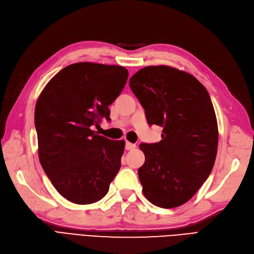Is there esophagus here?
<instances>
[{"label":"esophagus","instance_id":"obj_1","mask_svg":"<svg viewBox=\"0 0 254 254\" xmlns=\"http://www.w3.org/2000/svg\"><path fill=\"white\" fill-rule=\"evenodd\" d=\"M135 147V144H132V143H130V142H126V145H125V148L127 149V150H131V149H133Z\"/></svg>","mask_w":254,"mask_h":254}]
</instances>
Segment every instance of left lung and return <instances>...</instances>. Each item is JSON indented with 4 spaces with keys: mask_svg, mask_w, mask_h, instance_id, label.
Listing matches in <instances>:
<instances>
[{
    "mask_svg": "<svg viewBox=\"0 0 254 254\" xmlns=\"http://www.w3.org/2000/svg\"><path fill=\"white\" fill-rule=\"evenodd\" d=\"M129 86L147 123L163 128L158 143L140 144L145 162L138 170L143 193L162 208L188 202L215 164L218 126L209 94L190 73L169 66L135 72Z\"/></svg>",
    "mask_w": 254,
    "mask_h": 254,
    "instance_id": "8db88e82",
    "label": "left lung"
}]
</instances>
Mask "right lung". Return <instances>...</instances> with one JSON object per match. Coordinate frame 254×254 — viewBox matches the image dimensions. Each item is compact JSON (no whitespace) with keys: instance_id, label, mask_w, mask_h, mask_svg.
Returning a JSON list of instances; mask_svg holds the SVG:
<instances>
[{"instance_id":"add662e5","label":"right lung","mask_w":254,"mask_h":254,"mask_svg":"<svg viewBox=\"0 0 254 254\" xmlns=\"http://www.w3.org/2000/svg\"><path fill=\"white\" fill-rule=\"evenodd\" d=\"M128 79L122 66L76 63L46 85L35 107L40 164L58 192L76 204L101 200L121 168L125 142L91 129L110 121L109 106Z\"/></svg>"}]
</instances>
